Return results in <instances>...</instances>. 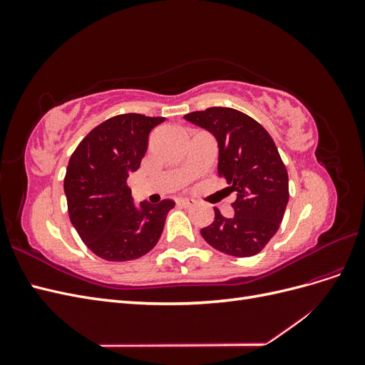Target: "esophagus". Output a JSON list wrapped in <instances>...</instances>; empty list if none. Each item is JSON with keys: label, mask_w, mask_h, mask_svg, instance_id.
I'll use <instances>...</instances> for the list:
<instances>
[{"label": "esophagus", "mask_w": 365, "mask_h": 365, "mask_svg": "<svg viewBox=\"0 0 365 365\" xmlns=\"http://www.w3.org/2000/svg\"><path fill=\"white\" fill-rule=\"evenodd\" d=\"M176 204H178V205H181V207H185V208H189V207L195 205V201H193V200H184V197H181V200H178V201H176Z\"/></svg>", "instance_id": "esophagus-1"}]
</instances>
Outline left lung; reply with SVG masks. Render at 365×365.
Instances as JSON below:
<instances>
[{
	"mask_svg": "<svg viewBox=\"0 0 365 365\" xmlns=\"http://www.w3.org/2000/svg\"><path fill=\"white\" fill-rule=\"evenodd\" d=\"M217 141V173L237 192L235 216L215 208L201 230L208 245L235 257L260 252L277 233L289 200L288 172L274 140L262 125L233 108L215 106L184 115Z\"/></svg>",
	"mask_w": 365,
	"mask_h": 365,
	"instance_id": "1",
	"label": "left lung"
}]
</instances>
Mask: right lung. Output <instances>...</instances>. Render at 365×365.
Segmentation results:
<instances>
[{"instance_id": "obj_1", "label": "right lung", "mask_w": 365, "mask_h": 365, "mask_svg": "<svg viewBox=\"0 0 365 365\" xmlns=\"http://www.w3.org/2000/svg\"><path fill=\"white\" fill-rule=\"evenodd\" d=\"M164 120L141 114L108 118L81 141L68 161L63 190L70 220L98 257L134 260L157 245L175 202L135 205L126 181L140 168L150 130Z\"/></svg>"}]
</instances>
